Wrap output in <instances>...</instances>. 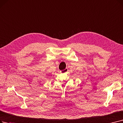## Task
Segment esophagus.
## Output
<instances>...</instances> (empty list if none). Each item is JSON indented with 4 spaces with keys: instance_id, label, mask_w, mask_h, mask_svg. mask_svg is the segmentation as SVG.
<instances>
[{
    "instance_id": "esophagus-1",
    "label": "esophagus",
    "mask_w": 123,
    "mask_h": 123,
    "mask_svg": "<svg viewBox=\"0 0 123 123\" xmlns=\"http://www.w3.org/2000/svg\"><path fill=\"white\" fill-rule=\"evenodd\" d=\"M68 71V69H67V68H66V69H64V70H61L60 72H61V73H65L67 72Z\"/></svg>"
}]
</instances>
